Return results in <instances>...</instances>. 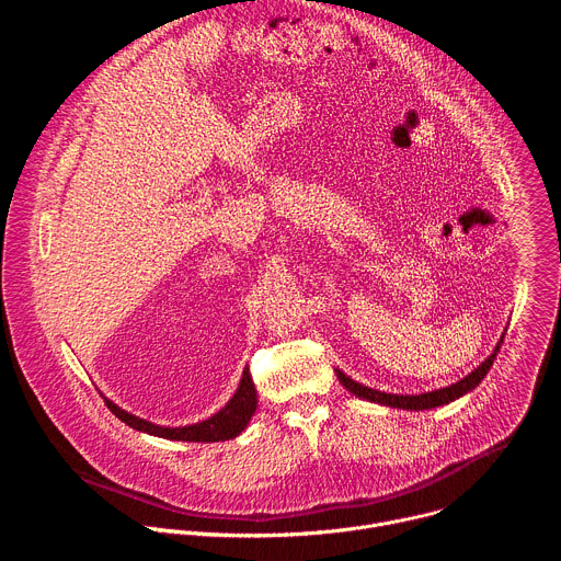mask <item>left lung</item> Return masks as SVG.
I'll list each match as a JSON object with an SVG mask.
<instances>
[{
  "mask_svg": "<svg viewBox=\"0 0 561 561\" xmlns=\"http://www.w3.org/2000/svg\"><path fill=\"white\" fill-rule=\"evenodd\" d=\"M504 344V335L500 337V344L495 346V351L491 353L489 359H484L482 364H479L472 373H468L463 379H459L457 383H450L446 388H439V390H431V392H422V394H390V392H381V390H373L368 386H362L357 381H353L348 375H344L342 370H335L340 381L344 383V388H348L353 394L362 397V399H368V402H375V404H383V407H390V409H404V411H426V409H435V407H442V404H448V402H455L457 397L470 392L479 381H482L486 377V373L491 370L500 348Z\"/></svg>",
  "mask_w": 561,
  "mask_h": 561,
  "instance_id": "obj_1",
  "label": "left lung"
}]
</instances>
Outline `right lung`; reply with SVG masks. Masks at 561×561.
Listing matches in <instances>:
<instances>
[{
  "label": "right lung",
  "mask_w": 561,
  "mask_h": 561,
  "mask_svg": "<svg viewBox=\"0 0 561 561\" xmlns=\"http://www.w3.org/2000/svg\"><path fill=\"white\" fill-rule=\"evenodd\" d=\"M104 402L111 409V413L115 417H119L126 426L148 433V435H157L164 439H178V442H226V439L237 437L249 426V422L257 409V390H255L253 377L247 368L242 375V381H239V386H237V392L232 394L230 402L219 413H215L213 417H208L204 422H197L191 426H178V428L157 426L141 417H135V415L122 411L117 404H113L111 399H104Z\"/></svg>",
  "instance_id": "right-lung-1"
}]
</instances>
